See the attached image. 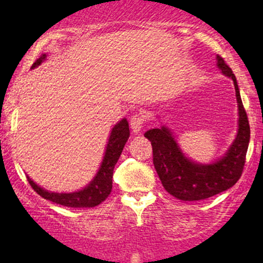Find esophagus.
<instances>
[{"instance_id": "34e87169", "label": "esophagus", "mask_w": 263, "mask_h": 263, "mask_svg": "<svg viewBox=\"0 0 263 263\" xmlns=\"http://www.w3.org/2000/svg\"><path fill=\"white\" fill-rule=\"evenodd\" d=\"M146 120H144V116L142 115H134L129 120V126H131V129L135 132V134H140V131L143 127V123Z\"/></svg>"}]
</instances>
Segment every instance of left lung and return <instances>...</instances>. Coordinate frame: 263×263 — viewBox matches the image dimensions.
I'll return each mask as SVG.
<instances>
[{
  "label": "left lung",
  "mask_w": 263,
  "mask_h": 263,
  "mask_svg": "<svg viewBox=\"0 0 263 263\" xmlns=\"http://www.w3.org/2000/svg\"><path fill=\"white\" fill-rule=\"evenodd\" d=\"M218 66L234 81L238 104V134L225 157L209 165L189 161L178 148L168 128H153L144 134L152 144L153 164L164 189L184 201L204 200L231 188L240 179L250 142V123L231 68L218 55Z\"/></svg>",
  "instance_id": "obj_1"
}]
</instances>
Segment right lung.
<instances>
[{"label": "right lung", "mask_w": 263, "mask_h": 263, "mask_svg": "<svg viewBox=\"0 0 263 263\" xmlns=\"http://www.w3.org/2000/svg\"><path fill=\"white\" fill-rule=\"evenodd\" d=\"M45 59V54H42L39 58L32 64V68L41 64ZM129 137V128L128 122L125 119L121 120L111 131L110 138L105 152L104 161L101 163V167L99 170L96 177L85 189L79 190L75 193H50L44 190L41 186H38L29 177H27V180L31 184V186L34 189L35 193H38L42 198L47 200L53 201V203L64 205V206L70 208H93L96 205L101 204L102 201L110 195L112 190V174L114 168L120 156H121L123 147Z\"/></svg>", "instance_id": "obj_1"}]
</instances>
